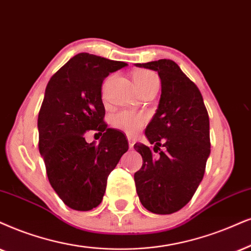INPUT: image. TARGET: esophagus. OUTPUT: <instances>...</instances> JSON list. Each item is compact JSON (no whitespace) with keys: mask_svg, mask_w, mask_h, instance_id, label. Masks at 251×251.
I'll list each match as a JSON object with an SVG mask.
<instances>
[{"mask_svg":"<svg viewBox=\"0 0 251 251\" xmlns=\"http://www.w3.org/2000/svg\"><path fill=\"white\" fill-rule=\"evenodd\" d=\"M128 146H129V148H133L134 147V144H135V139H133V138H131V136H128Z\"/></svg>","mask_w":251,"mask_h":251,"instance_id":"obj_1","label":"esophagus"}]
</instances>
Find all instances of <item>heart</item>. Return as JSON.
<instances>
[{"label": "heart", "mask_w": 251, "mask_h": 251, "mask_svg": "<svg viewBox=\"0 0 251 251\" xmlns=\"http://www.w3.org/2000/svg\"><path fill=\"white\" fill-rule=\"evenodd\" d=\"M133 80L139 91L151 87L153 84H158V77L154 72L141 69L134 73ZM146 118L140 113L131 112V111H119L111 118V124L113 127L122 129V131L128 133V134H135L144 127Z\"/></svg>", "instance_id": "heart-1"}]
</instances>
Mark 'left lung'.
Segmentation results:
<instances>
[{
	"label": "left lung",
	"instance_id": "1",
	"mask_svg": "<svg viewBox=\"0 0 251 251\" xmlns=\"http://www.w3.org/2000/svg\"><path fill=\"white\" fill-rule=\"evenodd\" d=\"M136 66L157 72L161 78L160 103L145 131L155 153H160L155 156L148 146L134 145L142 156L141 169L134 174L136 192L149 212L171 214L191 201L204 177L211 153L210 119L198 87L175 61Z\"/></svg>",
	"mask_w": 251,
	"mask_h": 251
}]
</instances>
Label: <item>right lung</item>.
I'll list each match as a JSON object with an SVG mask.
<instances>
[{"label": "right lung", "mask_w": 251, "mask_h": 251, "mask_svg": "<svg viewBox=\"0 0 251 251\" xmlns=\"http://www.w3.org/2000/svg\"><path fill=\"white\" fill-rule=\"evenodd\" d=\"M127 63L78 53L47 83L38 115L39 151L50 184L61 201L76 211H90L102 202L107 177L128 149L122 132L107 128L102 83ZM103 134L100 144H88L84 133Z\"/></svg>", "instance_id": "add662e5"}]
</instances>
